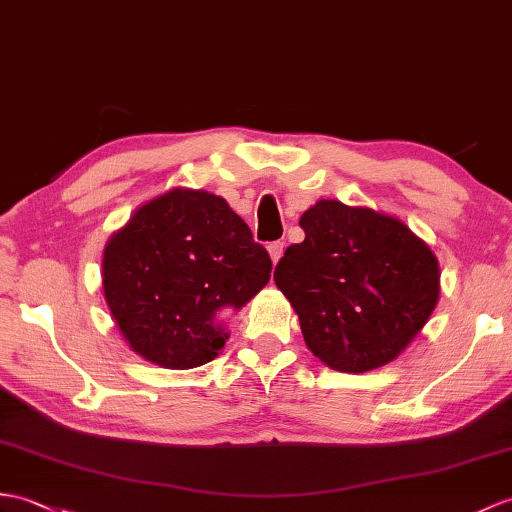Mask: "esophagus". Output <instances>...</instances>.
Wrapping results in <instances>:
<instances>
[{
  "label": "esophagus",
  "mask_w": 512,
  "mask_h": 512,
  "mask_svg": "<svg viewBox=\"0 0 512 512\" xmlns=\"http://www.w3.org/2000/svg\"><path fill=\"white\" fill-rule=\"evenodd\" d=\"M283 251H285L283 242H272V244H268V253H270L272 264H277V261L281 259V255H283Z\"/></svg>",
  "instance_id": "1"
}]
</instances>
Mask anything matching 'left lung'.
<instances>
[{
    "label": "left lung",
    "mask_w": 512,
    "mask_h": 512,
    "mask_svg": "<svg viewBox=\"0 0 512 512\" xmlns=\"http://www.w3.org/2000/svg\"><path fill=\"white\" fill-rule=\"evenodd\" d=\"M275 283L307 349L340 373H366L408 349L441 294L438 259L406 222L371 207L318 200L301 220Z\"/></svg>",
    "instance_id": "obj_1"
}]
</instances>
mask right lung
Wrapping results in <instances>:
<instances>
[{"mask_svg": "<svg viewBox=\"0 0 512 512\" xmlns=\"http://www.w3.org/2000/svg\"><path fill=\"white\" fill-rule=\"evenodd\" d=\"M272 261L222 196L172 187L104 246L102 288L128 347L161 368L218 358L227 323L270 281Z\"/></svg>", "mask_w": 512, "mask_h": 512, "instance_id": "obj_1", "label": "right lung"}]
</instances>
